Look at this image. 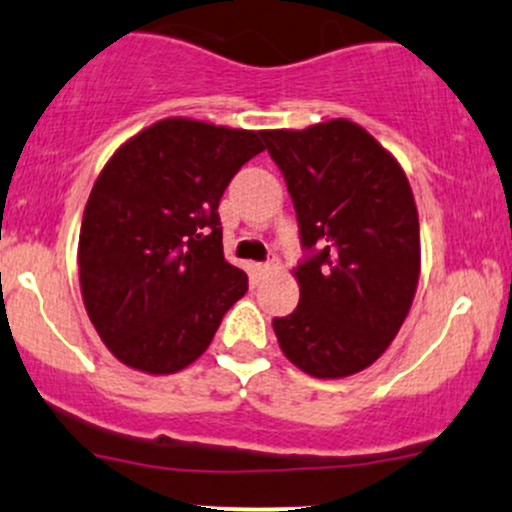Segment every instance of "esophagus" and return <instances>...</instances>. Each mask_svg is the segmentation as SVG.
Returning a JSON list of instances; mask_svg holds the SVG:
<instances>
[{
	"mask_svg": "<svg viewBox=\"0 0 512 512\" xmlns=\"http://www.w3.org/2000/svg\"><path fill=\"white\" fill-rule=\"evenodd\" d=\"M273 271H278V261H275V258H271V261H266V263H256V273L258 275H268Z\"/></svg>",
	"mask_w": 512,
	"mask_h": 512,
	"instance_id": "obj_1",
	"label": "esophagus"
}]
</instances>
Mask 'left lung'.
Here are the masks:
<instances>
[{
  "label": "left lung",
  "mask_w": 512,
  "mask_h": 512,
  "mask_svg": "<svg viewBox=\"0 0 512 512\" xmlns=\"http://www.w3.org/2000/svg\"><path fill=\"white\" fill-rule=\"evenodd\" d=\"M261 137L283 171L309 251L295 268L300 304L273 319L275 336L307 375H355L389 348L416 295L421 234L409 179L346 118Z\"/></svg>",
  "instance_id": "1"
}]
</instances>
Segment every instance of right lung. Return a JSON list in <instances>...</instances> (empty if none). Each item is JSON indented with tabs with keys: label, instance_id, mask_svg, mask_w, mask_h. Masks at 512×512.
<instances>
[{
	"label": "right lung",
	"instance_id": "1",
	"mask_svg": "<svg viewBox=\"0 0 512 512\" xmlns=\"http://www.w3.org/2000/svg\"><path fill=\"white\" fill-rule=\"evenodd\" d=\"M258 152L261 132L166 118L103 166L79 232V283L91 324L120 363L149 375L183 370L249 290L222 254L217 208Z\"/></svg>",
	"mask_w": 512,
	"mask_h": 512
}]
</instances>
